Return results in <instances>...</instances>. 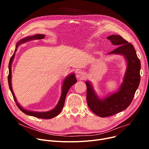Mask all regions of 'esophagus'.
<instances>
[{"mask_svg":"<svg viewBox=\"0 0 149 149\" xmlns=\"http://www.w3.org/2000/svg\"><path fill=\"white\" fill-rule=\"evenodd\" d=\"M77 77L78 79H83L85 77V73L83 71H82V70H80V71L77 73Z\"/></svg>","mask_w":149,"mask_h":149,"instance_id":"obj_1","label":"esophagus"}]
</instances>
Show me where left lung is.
Masks as SVG:
<instances>
[{
	"instance_id": "1",
	"label": "left lung",
	"mask_w": 149,
	"mask_h": 149,
	"mask_svg": "<svg viewBox=\"0 0 149 149\" xmlns=\"http://www.w3.org/2000/svg\"><path fill=\"white\" fill-rule=\"evenodd\" d=\"M113 45L118 46L109 54H121L127 62V70L119 91L104 100L97 96L89 81L87 86V103L91 110L100 117L111 116L129 107L134 97L140 82L141 63L134 47L121 36L112 35L107 37Z\"/></svg>"
}]
</instances>
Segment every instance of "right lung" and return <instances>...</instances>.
Wrapping results in <instances>:
<instances>
[{"instance_id": "right-lung-1", "label": "right lung", "mask_w": 149, "mask_h": 149, "mask_svg": "<svg viewBox=\"0 0 149 149\" xmlns=\"http://www.w3.org/2000/svg\"><path fill=\"white\" fill-rule=\"evenodd\" d=\"M45 35H43V34H36V35L33 36L27 37L25 38H23L22 40H20V41H19L17 42V43L16 45V48H15V51H14L13 55L12 56V57H11L10 60L9 65H8L9 74H8V81L9 88H10V89L11 93H12V95L13 96V98H14L15 102V103H16L19 109L22 112H23V113L28 115L35 116V117H37V118H38L51 119V118H54V117H55V116H56L57 115H58L60 113V112L61 111L63 107L65 99H66V97L67 93H68L69 88L71 87L73 84H74L75 83H77V79H76L75 76L74 74L69 75L64 80L63 84V88H62L61 95L60 97V100L58 101V103L57 104V106L55 107L54 109H52V111H48V112H33V111H29L25 110V109L22 108L19 105V104L17 103L16 98H15V97L14 96V94L13 89H12L11 82V65H12V62H13V60L14 57L15 52H16L17 48L19 46V45L23 43H25L26 42H28V41H29V40H34V39H38H38H43V38H45Z\"/></svg>"}]
</instances>
